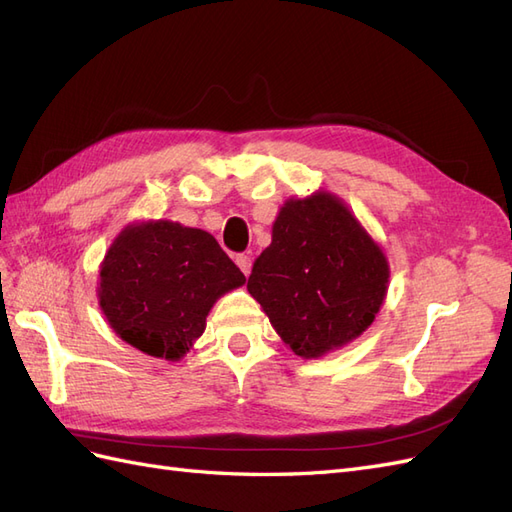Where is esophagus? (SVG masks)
Wrapping results in <instances>:
<instances>
[{"mask_svg": "<svg viewBox=\"0 0 512 512\" xmlns=\"http://www.w3.org/2000/svg\"><path fill=\"white\" fill-rule=\"evenodd\" d=\"M237 265L243 271V275L247 277V275H250V271H252V258L247 256V254H239L237 256Z\"/></svg>", "mask_w": 512, "mask_h": 512, "instance_id": "esophagus-1", "label": "esophagus"}]
</instances>
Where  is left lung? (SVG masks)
<instances>
[{
	"mask_svg": "<svg viewBox=\"0 0 512 512\" xmlns=\"http://www.w3.org/2000/svg\"><path fill=\"white\" fill-rule=\"evenodd\" d=\"M389 277L382 247L342 198L320 190L282 205L247 290L294 354L320 359L371 327Z\"/></svg>",
	"mask_w": 512,
	"mask_h": 512,
	"instance_id": "8db88e82",
	"label": "left lung"
}]
</instances>
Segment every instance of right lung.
<instances>
[{"label":"right lung","instance_id":"right-lung-1","mask_svg":"<svg viewBox=\"0 0 512 512\" xmlns=\"http://www.w3.org/2000/svg\"><path fill=\"white\" fill-rule=\"evenodd\" d=\"M245 275L207 230L170 220L123 228L100 265L98 303L123 342L179 361L205 333L211 307Z\"/></svg>","mask_w":512,"mask_h":512}]
</instances>
